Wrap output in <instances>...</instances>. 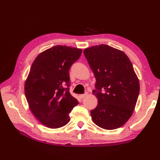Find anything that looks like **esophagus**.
I'll return each mask as SVG.
<instances>
[{"instance_id": "34e87169", "label": "esophagus", "mask_w": 160, "mask_h": 160, "mask_svg": "<svg viewBox=\"0 0 160 160\" xmlns=\"http://www.w3.org/2000/svg\"><path fill=\"white\" fill-rule=\"evenodd\" d=\"M88 96V93H85L84 94H82V95H80V98H85V97H87Z\"/></svg>"}]
</instances>
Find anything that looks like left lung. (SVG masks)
I'll return each mask as SVG.
<instances>
[{
    "label": "left lung",
    "mask_w": 160,
    "mask_h": 160,
    "mask_svg": "<svg viewBox=\"0 0 160 160\" xmlns=\"http://www.w3.org/2000/svg\"><path fill=\"white\" fill-rule=\"evenodd\" d=\"M96 78L98 105L91 111L93 122L107 130L121 127L135 110L140 82L131 60L122 52L107 45L84 50Z\"/></svg>",
    "instance_id": "left-lung-1"
}]
</instances>
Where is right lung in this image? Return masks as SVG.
Segmentation results:
<instances>
[{
    "instance_id": "add662e5",
    "label": "right lung",
    "mask_w": 160,
    "mask_h": 160,
    "mask_svg": "<svg viewBox=\"0 0 160 160\" xmlns=\"http://www.w3.org/2000/svg\"><path fill=\"white\" fill-rule=\"evenodd\" d=\"M82 49L65 45L53 46L36 58L25 83L29 107L37 120L50 128L64 127L78 101L70 94L71 66Z\"/></svg>"
}]
</instances>
